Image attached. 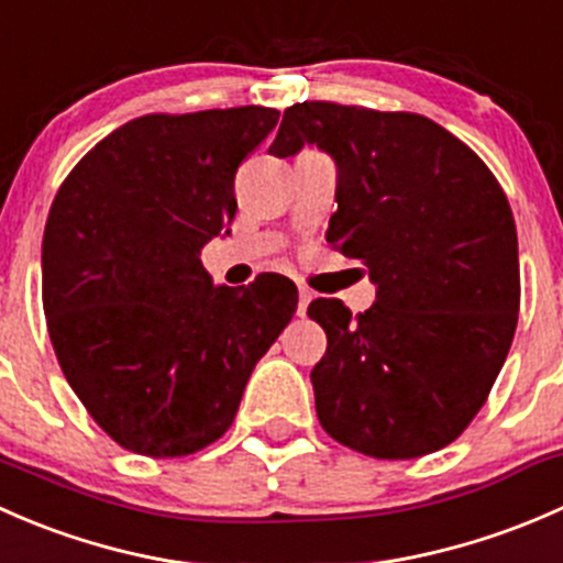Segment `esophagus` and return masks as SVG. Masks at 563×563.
Here are the masks:
<instances>
[{"label":"esophagus","instance_id":"esophagus-1","mask_svg":"<svg viewBox=\"0 0 563 563\" xmlns=\"http://www.w3.org/2000/svg\"><path fill=\"white\" fill-rule=\"evenodd\" d=\"M310 299H313V291H310V288H305V286H299V308H297L299 316H305V310H308Z\"/></svg>","mask_w":563,"mask_h":563}]
</instances>
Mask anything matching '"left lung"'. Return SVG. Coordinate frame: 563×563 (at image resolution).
I'll use <instances>...</instances> for the list:
<instances>
[{
  "label": "left lung",
  "mask_w": 563,
  "mask_h": 563,
  "mask_svg": "<svg viewBox=\"0 0 563 563\" xmlns=\"http://www.w3.org/2000/svg\"><path fill=\"white\" fill-rule=\"evenodd\" d=\"M305 144L338 166L327 242L376 283L371 310L313 299L327 332L310 373L321 428L382 460L444 450L476 417L512 345L518 231L490 168L433 119L362 106L286 108L272 155Z\"/></svg>",
  "instance_id": "1"
}]
</instances>
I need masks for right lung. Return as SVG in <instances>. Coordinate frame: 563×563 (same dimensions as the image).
<instances>
[{
    "label": "right lung",
    "mask_w": 563,
    "mask_h": 563,
    "mask_svg": "<svg viewBox=\"0 0 563 563\" xmlns=\"http://www.w3.org/2000/svg\"><path fill=\"white\" fill-rule=\"evenodd\" d=\"M280 111L146 113L67 174L43 234V310L67 384L130 452L181 457L231 428L297 286H214L201 247L236 214L240 163Z\"/></svg>",
    "instance_id": "right-lung-1"
}]
</instances>
